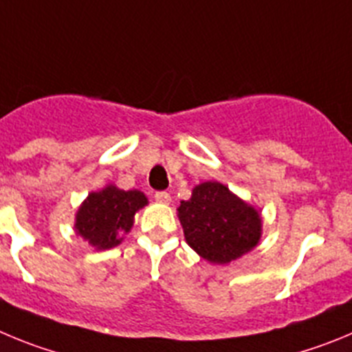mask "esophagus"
Segmentation results:
<instances>
[{
	"mask_svg": "<svg viewBox=\"0 0 352 352\" xmlns=\"http://www.w3.org/2000/svg\"><path fill=\"white\" fill-rule=\"evenodd\" d=\"M154 198H156V201H160V204H170V201H172V196L166 191H157L156 195H154Z\"/></svg>",
	"mask_w": 352,
	"mask_h": 352,
	"instance_id": "obj_1",
	"label": "esophagus"
}]
</instances>
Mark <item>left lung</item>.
<instances>
[{"label": "left lung", "mask_w": 352, "mask_h": 352, "mask_svg": "<svg viewBox=\"0 0 352 352\" xmlns=\"http://www.w3.org/2000/svg\"><path fill=\"white\" fill-rule=\"evenodd\" d=\"M179 219L189 245L210 263H230L256 247L261 217L219 182H204L180 201Z\"/></svg>", "instance_id": "8db88e82"}]
</instances>
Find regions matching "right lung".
Here are the masks:
<instances>
[{"label":"right lung","mask_w":352,"mask_h":352,"mask_svg":"<svg viewBox=\"0 0 352 352\" xmlns=\"http://www.w3.org/2000/svg\"><path fill=\"white\" fill-rule=\"evenodd\" d=\"M144 205H147L144 192L107 186L91 192L82 204L75 230L96 249H110L121 243V236L131 230L135 212Z\"/></svg>","instance_id":"right-lung-1"}]
</instances>
